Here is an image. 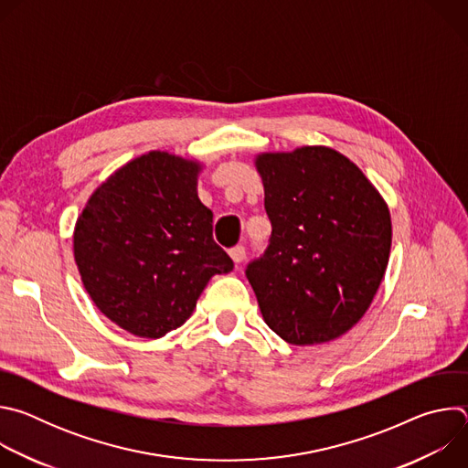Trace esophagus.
I'll return each instance as SVG.
<instances>
[{
  "instance_id": "obj_1",
  "label": "esophagus",
  "mask_w": 468,
  "mask_h": 468,
  "mask_svg": "<svg viewBox=\"0 0 468 468\" xmlns=\"http://www.w3.org/2000/svg\"><path fill=\"white\" fill-rule=\"evenodd\" d=\"M229 255H231V259H233L235 264H240V262L244 261V257H246V250H244L242 244H237V246H233V248L229 250Z\"/></svg>"
}]
</instances>
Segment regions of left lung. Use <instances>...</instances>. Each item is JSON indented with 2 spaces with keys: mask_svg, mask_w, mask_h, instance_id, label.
<instances>
[{
  "mask_svg": "<svg viewBox=\"0 0 468 468\" xmlns=\"http://www.w3.org/2000/svg\"><path fill=\"white\" fill-rule=\"evenodd\" d=\"M272 233L246 264L264 322L291 345L341 337L368 309L387 269L390 217L339 152L305 146L257 157Z\"/></svg>",
  "mask_w": 468,
  "mask_h": 468,
  "instance_id": "8db88e82",
  "label": "left lung"
}]
</instances>
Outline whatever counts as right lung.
Listing matches in <instances>:
<instances>
[{"label": "right lung", "instance_id": "1", "mask_svg": "<svg viewBox=\"0 0 468 468\" xmlns=\"http://www.w3.org/2000/svg\"><path fill=\"white\" fill-rule=\"evenodd\" d=\"M197 165L150 152L114 172L89 199L74 233L83 285L133 335L179 327L215 274L233 271L196 192Z\"/></svg>", "mask_w": 468, "mask_h": 468}]
</instances>
